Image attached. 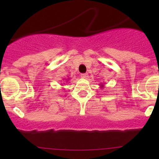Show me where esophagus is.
I'll use <instances>...</instances> for the list:
<instances>
[{"mask_svg":"<svg viewBox=\"0 0 159 159\" xmlns=\"http://www.w3.org/2000/svg\"><path fill=\"white\" fill-rule=\"evenodd\" d=\"M88 77H89V75H88V73L81 74V78H87Z\"/></svg>","mask_w":159,"mask_h":159,"instance_id":"34e87169","label":"esophagus"}]
</instances>
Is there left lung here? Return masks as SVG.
<instances>
[{"mask_svg":"<svg viewBox=\"0 0 159 159\" xmlns=\"http://www.w3.org/2000/svg\"><path fill=\"white\" fill-rule=\"evenodd\" d=\"M101 88H104V84H101Z\"/></svg>","mask_w":159,"mask_h":159,"instance_id":"left-lung-1","label":"left lung"}]
</instances>
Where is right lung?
Returning <instances> with one entry per match:
<instances>
[{
    "mask_svg": "<svg viewBox=\"0 0 159 159\" xmlns=\"http://www.w3.org/2000/svg\"><path fill=\"white\" fill-rule=\"evenodd\" d=\"M68 79H69V78H68V79H66V81H68Z\"/></svg>",
    "mask_w": 159,
    "mask_h": 159,
    "instance_id": "1",
    "label": "right lung"
}]
</instances>
